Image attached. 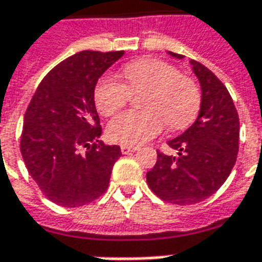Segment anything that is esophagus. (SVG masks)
Instances as JSON below:
<instances>
[{"label": "esophagus", "mask_w": 262, "mask_h": 262, "mask_svg": "<svg viewBox=\"0 0 262 262\" xmlns=\"http://www.w3.org/2000/svg\"><path fill=\"white\" fill-rule=\"evenodd\" d=\"M120 150H122V154L123 155H129L132 154V152H136V150H138V147H135V146L122 145L120 146Z\"/></svg>", "instance_id": "esophagus-1"}]
</instances>
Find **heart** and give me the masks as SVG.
Instances as JSON below:
<instances>
[{
	"mask_svg": "<svg viewBox=\"0 0 262 262\" xmlns=\"http://www.w3.org/2000/svg\"><path fill=\"white\" fill-rule=\"evenodd\" d=\"M126 83L115 74H104L94 89L99 113L110 116L123 107L130 92L147 90L142 99L143 112H123L107 124L112 142L138 146L158 136L165 126L181 129L195 119L201 93L191 79L181 76L173 66L152 58H140L122 67Z\"/></svg>",
	"mask_w": 262,
	"mask_h": 262,
	"instance_id": "b5f03b06",
	"label": "heart"
}]
</instances>
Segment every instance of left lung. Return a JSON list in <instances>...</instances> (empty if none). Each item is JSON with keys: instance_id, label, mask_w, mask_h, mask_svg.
<instances>
[{"instance_id": "1", "label": "left lung", "mask_w": 262, "mask_h": 262, "mask_svg": "<svg viewBox=\"0 0 262 262\" xmlns=\"http://www.w3.org/2000/svg\"><path fill=\"white\" fill-rule=\"evenodd\" d=\"M189 63L202 92L199 115L189 129L168 142L178 156L158 152L154 169L146 173L155 195L175 205L198 204L218 191L235 165L239 143V119L227 87L205 66Z\"/></svg>"}]
</instances>
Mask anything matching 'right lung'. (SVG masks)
Here are the masks:
<instances>
[{"mask_svg":"<svg viewBox=\"0 0 262 262\" xmlns=\"http://www.w3.org/2000/svg\"><path fill=\"white\" fill-rule=\"evenodd\" d=\"M123 51H80L41 80L24 115L21 155L42 193L66 208L103 195L120 147L104 145L94 104L97 80Z\"/></svg>","mask_w":262,"mask_h":262,"instance_id":"right-lung-1","label":"right lung"}]
</instances>
